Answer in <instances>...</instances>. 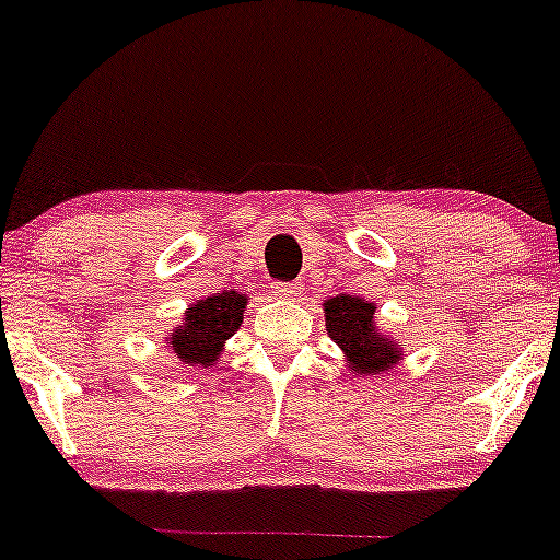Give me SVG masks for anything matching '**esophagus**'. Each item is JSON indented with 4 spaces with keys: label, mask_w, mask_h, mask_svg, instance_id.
<instances>
[{
    "label": "esophagus",
    "mask_w": 560,
    "mask_h": 560,
    "mask_svg": "<svg viewBox=\"0 0 560 560\" xmlns=\"http://www.w3.org/2000/svg\"><path fill=\"white\" fill-rule=\"evenodd\" d=\"M271 292L281 300H298L302 294V284L300 281H273Z\"/></svg>",
    "instance_id": "1"
}]
</instances>
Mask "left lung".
Wrapping results in <instances>:
<instances>
[{
	"label": "left lung",
	"instance_id": "1",
	"mask_svg": "<svg viewBox=\"0 0 560 560\" xmlns=\"http://www.w3.org/2000/svg\"><path fill=\"white\" fill-rule=\"evenodd\" d=\"M326 331L342 347L352 374L374 376L402 358V347L376 329V305L355 294H337L324 300Z\"/></svg>",
	"mask_w": 560,
	"mask_h": 560
}]
</instances>
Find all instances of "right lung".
<instances>
[{"label": "right lung", "instance_id": "1", "mask_svg": "<svg viewBox=\"0 0 560 560\" xmlns=\"http://www.w3.org/2000/svg\"><path fill=\"white\" fill-rule=\"evenodd\" d=\"M244 305H247V298L229 289L213 298L197 300L195 305L186 307L184 326H176L165 337L168 347H173L182 363L210 369L221 358L226 339L234 337L242 326Z\"/></svg>", "mask_w": 560, "mask_h": 560}]
</instances>
